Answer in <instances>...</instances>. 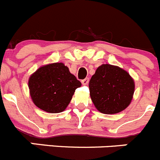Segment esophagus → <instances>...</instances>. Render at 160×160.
I'll return each mask as SVG.
<instances>
[{"instance_id": "obj_1", "label": "esophagus", "mask_w": 160, "mask_h": 160, "mask_svg": "<svg viewBox=\"0 0 160 160\" xmlns=\"http://www.w3.org/2000/svg\"><path fill=\"white\" fill-rule=\"evenodd\" d=\"M89 78H86L85 79L82 80V85H87L88 83H89Z\"/></svg>"}]
</instances>
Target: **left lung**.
Instances as JSON below:
<instances>
[{
	"mask_svg": "<svg viewBox=\"0 0 160 160\" xmlns=\"http://www.w3.org/2000/svg\"><path fill=\"white\" fill-rule=\"evenodd\" d=\"M92 101L99 112L115 114L127 108L134 92V82L122 68L102 64L89 84Z\"/></svg>",
	"mask_w": 160,
	"mask_h": 160,
	"instance_id": "1",
	"label": "left lung"
}]
</instances>
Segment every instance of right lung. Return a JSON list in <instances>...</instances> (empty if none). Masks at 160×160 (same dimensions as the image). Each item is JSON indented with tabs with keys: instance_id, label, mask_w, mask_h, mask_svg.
<instances>
[{
	"instance_id": "right-lung-1",
	"label": "right lung",
	"mask_w": 160,
	"mask_h": 160,
	"mask_svg": "<svg viewBox=\"0 0 160 160\" xmlns=\"http://www.w3.org/2000/svg\"><path fill=\"white\" fill-rule=\"evenodd\" d=\"M32 100L38 108L49 113H60L71 102L82 83L63 63L45 65L29 78Z\"/></svg>"
}]
</instances>
